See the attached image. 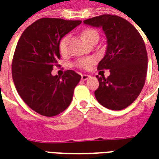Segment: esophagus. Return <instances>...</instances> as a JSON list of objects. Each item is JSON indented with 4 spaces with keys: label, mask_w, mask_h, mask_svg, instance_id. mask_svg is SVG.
Instances as JSON below:
<instances>
[{
    "label": "esophagus",
    "mask_w": 159,
    "mask_h": 159,
    "mask_svg": "<svg viewBox=\"0 0 159 159\" xmlns=\"http://www.w3.org/2000/svg\"><path fill=\"white\" fill-rule=\"evenodd\" d=\"M89 77L90 76L88 75V74H82V75H81V80H86L89 79Z\"/></svg>",
    "instance_id": "34e87169"
}]
</instances>
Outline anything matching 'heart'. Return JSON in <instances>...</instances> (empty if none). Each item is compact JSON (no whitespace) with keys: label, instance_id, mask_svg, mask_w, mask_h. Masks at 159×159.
I'll use <instances>...</instances> for the list:
<instances>
[{"label":"heart","instance_id":"heart-1","mask_svg":"<svg viewBox=\"0 0 159 159\" xmlns=\"http://www.w3.org/2000/svg\"><path fill=\"white\" fill-rule=\"evenodd\" d=\"M80 36L82 38V40L87 42L88 44H89L92 40H98L99 39V34L96 32V30L93 29V28H86L84 29ZM69 40L68 36H64L60 42H59V51L62 55H66L67 54V42ZM95 58L94 57H85L81 58L77 60L76 62L74 63V66L78 67L80 69H83V70H88L89 69L92 64H94L95 63Z\"/></svg>","mask_w":159,"mask_h":159}]
</instances>
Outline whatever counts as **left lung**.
Masks as SVG:
<instances>
[{"label": "left lung", "instance_id": "obj_1", "mask_svg": "<svg viewBox=\"0 0 159 159\" xmlns=\"http://www.w3.org/2000/svg\"><path fill=\"white\" fill-rule=\"evenodd\" d=\"M85 24L102 27L107 37V50L98 70H110V76L96 78V100L110 110H123L135 101L146 80L148 56L143 39L136 28L116 15L95 16Z\"/></svg>", "mask_w": 159, "mask_h": 159}]
</instances>
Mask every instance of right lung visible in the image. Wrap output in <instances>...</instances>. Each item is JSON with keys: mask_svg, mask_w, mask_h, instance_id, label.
Masks as SVG:
<instances>
[{"mask_svg": "<svg viewBox=\"0 0 159 159\" xmlns=\"http://www.w3.org/2000/svg\"><path fill=\"white\" fill-rule=\"evenodd\" d=\"M80 24V20L40 18L24 31L16 44L11 64L16 89L23 101L42 116H57L72 100L81 76L67 70L60 78L51 71L61 57V39Z\"/></svg>", "mask_w": 159, "mask_h": 159, "instance_id": "right-lung-1", "label": "right lung"}]
</instances>
